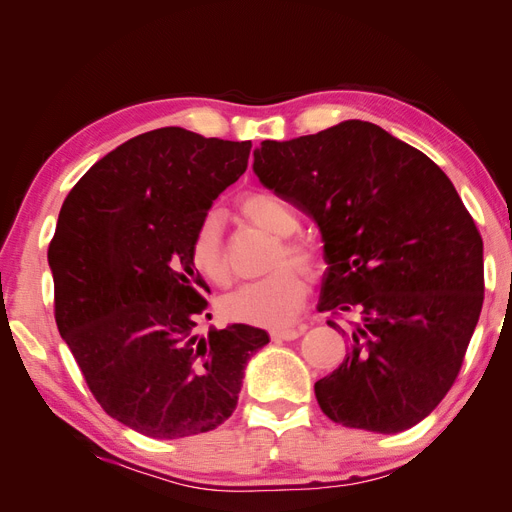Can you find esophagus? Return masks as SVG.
I'll use <instances>...</instances> for the list:
<instances>
[{"label":"esophagus","mask_w":512,"mask_h":512,"mask_svg":"<svg viewBox=\"0 0 512 512\" xmlns=\"http://www.w3.org/2000/svg\"><path fill=\"white\" fill-rule=\"evenodd\" d=\"M305 333V327H299V329H273L271 331V337L275 339V342H292V339H297Z\"/></svg>","instance_id":"34e87169"}]
</instances>
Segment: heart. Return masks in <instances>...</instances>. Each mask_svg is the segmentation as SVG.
Wrapping results in <instances>:
<instances>
[{
  "mask_svg": "<svg viewBox=\"0 0 512 512\" xmlns=\"http://www.w3.org/2000/svg\"><path fill=\"white\" fill-rule=\"evenodd\" d=\"M245 220L262 228L269 235L277 237V247L273 252L271 271L258 282L243 284L235 292L222 299V314L228 320L254 324V327H284L297 318L305 301V277L303 273L284 262H294L305 271L318 267V254L312 243L294 239L290 235L299 230V218L282 198L271 192H250L239 203ZM190 256L194 267L203 273L213 284L228 282V262L222 245V220L218 213L205 215L194 230Z\"/></svg>",
  "mask_w": 512,
  "mask_h": 512,
  "instance_id": "obj_1",
  "label": "heart"
}]
</instances>
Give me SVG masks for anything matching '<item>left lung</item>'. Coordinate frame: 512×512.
Instances as JSON below:
<instances>
[{"mask_svg":"<svg viewBox=\"0 0 512 512\" xmlns=\"http://www.w3.org/2000/svg\"><path fill=\"white\" fill-rule=\"evenodd\" d=\"M254 173L324 243L318 312L346 314V359L314 384L331 421L421 423L451 389L483 307V239L442 168L376 123L262 141Z\"/></svg>","mask_w":512,"mask_h":512,"instance_id":"1","label":"left lung"}]
</instances>
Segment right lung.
Wrapping results in <instances>:
<instances>
[{
  "mask_svg": "<svg viewBox=\"0 0 512 512\" xmlns=\"http://www.w3.org/2000/svg\"><path fill=\"white\" fill-rule=\"evenodd\" d=\"M250 149L151 130L106 153L61 205L49 245L59 335L104 412L147 438L220 427L247 361L269 344L250 324L194 331L209 290L190 256L194 230Z\"/></svg>",
  "mask_w": 512,
  "mask_h": 512,
  "instance_id": "obj_1",
  "label": "right lung"
}]
</instances>
